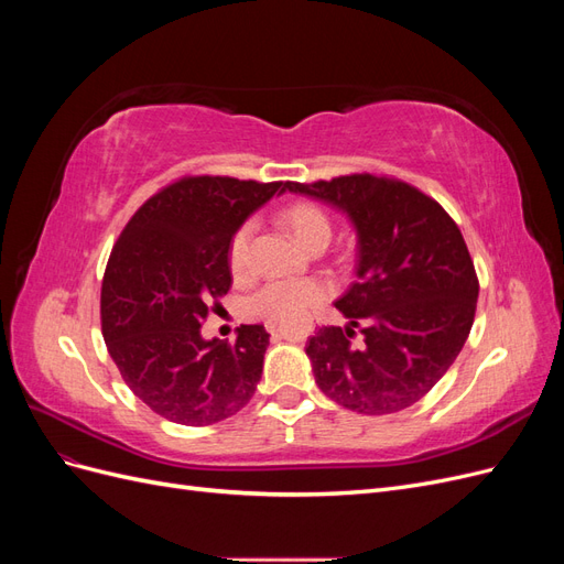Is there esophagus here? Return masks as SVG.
Wrapping results in <instances>:
<instances>
[{
    "label": "esophagus",
    "mask_w": 564,
    "mask_h": 564,
    "mask_svg": "<svg viewBox=\"0 0 564 564\" xmlns=\"http://www.w3.org/2000/svg\"><path fill=\"white\" fill-rule=\"evenodd\" d=\"M265 329H268L270 334H275V332H278V322H275V319H268V322H265Z\"/></svg>",
    "instance_id": "34e87169"
}]
</instances>
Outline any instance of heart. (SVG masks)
I'll list each match as a JSON object with an SVG mask.
<instances>
[{"label": "heart", "mask_w": 564, "mask_h": 564, "mask_svg": "<svg viewBox=\"0 0 564 564\" xmlns=\"http://www.w3.org/2000/svg\"><path fill=\"white\" fill-rule=\"evenodd\" d=\"M284 226L294 232L296 240L308 249L327 245L332 237V218L315 202H294L282 214ZM256 220L247 218L235 228L228 242V265L235 278L247 275L251 265V240ZM329 296V284L315 278H284L270 280L247 299L245 311L251 317L284 319Z\"/></svg>", "instance_id": "obj_1"}]
</instances>
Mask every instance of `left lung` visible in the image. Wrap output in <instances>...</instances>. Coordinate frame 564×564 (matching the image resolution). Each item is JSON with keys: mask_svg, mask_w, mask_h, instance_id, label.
Instances as JSON below:
<instances>
[{"mask_svg": "<svg viewBox=\"0 0 564 564\" xmlns=\"http://www.w3.org/2000/svg\"><path fill=\"white\" fill-rule=\"evenodd\" d=\"M284 187L336 204L357 230V282L336 301L348 327H319L305 346L315 383L357 414L412 406L445 377L473 327L480 282L464 235L400 178L348 174Z\"/></svg>", "mask_w": 564, "mask_h": 564, "instance_id": "8db88e82", "label": "left lung"}]
</instances>
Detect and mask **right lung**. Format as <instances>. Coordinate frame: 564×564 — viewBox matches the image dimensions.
I'll return each mask as SVG.
<instances>
[{
    "mask_svg": "<svg viewBox=\"0 0 564 564\" xmlns=\"http://www.w3.org/2000/svg\"><path fill=\"white\" fill-rule=\"evenodd\" d=\"M280 187L183 176L145 199L117 237L100 286V329L124 383L166 421H224L261 381L263 324H242L235 344L204 340L199 327L232 284L230 235Z\"/></svg>",
    "mask_w": 564,
    "mask_h": 564,
    "instance_id": "obj_1",
    "label": "right lung"
}]
</instances>
